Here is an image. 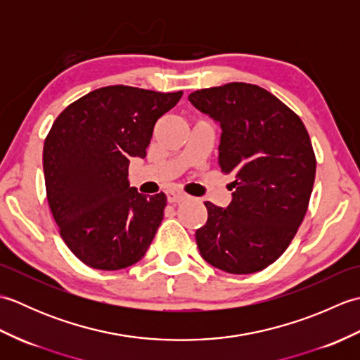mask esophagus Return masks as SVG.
<instances>
[{
    "instance_id": "1",
    "label": "esophagus",
    "mask_w": 360,
    "mask_h": 360,
    "mask_svg": "<svg viewBox=\"0 0 360 360\" xmlns=\"http://www.w3.org/2000/svg\"><path fill=\"white\" fill-rule=\"evenodd\" d=\"M187 198H188L187 193L181 192V190H176V188H172V190H168V192H167V201L168 202H182V201H186Z\"/></svg>"
}]
</instances>
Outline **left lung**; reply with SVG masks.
Segmentation results:
<instances>
[{
    "mask_svg": "<svg viewBox=\"0 0 360 360\" xmlns=\"http://www.w3.org/2000/svg\"><path fill=\"white\" fill-rule=\"evenodd\" d=\"M219 122V167L233 176L227 209L205 201L207 221L196 231L205 262L229 274L272 264L307 215L316 155L302 119L269 91L233 82L188 96Z\"/></svg>",
    "mask_w": 360,
    "mask_h": 360,
    "instance_id": "8db88e82",
    "label": "left lung"
}]
</instances>
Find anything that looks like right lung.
<instances>
[{
    "instance_id": "right-lung-1",
    "label": "right lung",
    "mask_w": 360,
    "mask_h": 360,
    "mask_svg": "<svg viewBox=\"0 0 360 360\" xmlns=\"http://www.w3.org/2000/svg\"><path fill=\"white\" fill-rule=\"evenodd\" d=\"M178 93L114 85L58 114L43 147L46 196L60 236L82 263L117 271L139 262L155 238L165 193L129 187V158H145L156 122Z\"/></svg>"
}]
</instances>
